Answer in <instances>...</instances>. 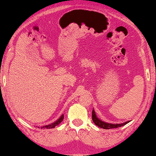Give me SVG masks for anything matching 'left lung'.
Wrapping results in <instances>:
<instances>
[{
    "mask_svg": "<svg viewBox=\"0 0 156 156\" xmlns=\"http://www.w3.org/2000/svg\"><path fill=\"white\" fill-rule=\"evenodd\" d=\"M92 120L93 122H94V124L96 125H98V127H101V128H103V129H112V128H117V127H122L123 125H126L127 123H128L130 121H127V122H125L124 123H121V124H112V123H108V122H103L101 120H100L98 117H97V115L95 114V112H94V110H92Z\"/></svg>",
    "mask_w": 156,
    "mask_h": 156,
    "instance_id": "left-lung-1",
    "label": "left lung"
}]
</instances>
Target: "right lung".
I'll return each mask as SVG.
<instances>
[{"label": "right lung", "mask_w": 156, "mask_h": 156, "mask_svg": "<svg viewBox=\"0 0 156 156\" xmlns=\"http://www.w3.org/2000/svg\"><path fill=\"white\" fill-rule=\"evenodd\" d=\"M63 119H64V115H62V116L60 117L56 121H55V122H53V123H51V124H49V125H44V126H42L41 128V129H45V128H46V129H51V128H54V127H55L56 125H58V124H60L61 123V122H62V120H63ZM38 128H39V127H38Z\"/></svg>", "instance_id": "1"}]
</instances>
